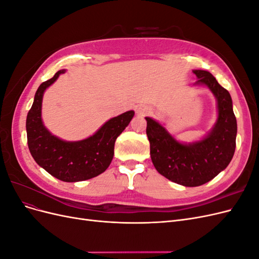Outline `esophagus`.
<instances>
[{
	"label": "esophagus",
	"mask_w": 259,
	"mask_h": 259,
	"mask_svg": "<svg viewBox=\"0 0 259 259\" xmlns=\"http://www.w3.org/2000/svg\"><path fill=\"white\" fill-rule=\"evenodd\" d=\"M151 112V109L147 107V106H140L137 108V113L139 114H143V115H146V114H149Z\"/></svg>",
	"instance_id": "esophagus-1"
}]
</instances>
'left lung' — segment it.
Masks as SVG:
<instances>
[{
	"label": "left lung",
	"mask_w": 259,
	"mask_h": 259,
	"mask_svg": "<svg viewBox=\"0 0 259 259\" xmlns=\"http://www.w3.org/2000/svg\"><path fill=\"white\" fill-rule=\"evenodd\" d=\"M198 81L211 92L217 103V120L207 134L192 143H180L161 123L146 116L147 136L155 169L185 187H198L229 165L236 150L237 119L229 92L205 70H193Z\"/></svg>",
	"instance_id": "left-lung-1"
}]
</instances>
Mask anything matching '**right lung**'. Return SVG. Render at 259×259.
Returning <instances> with one entry per match:
<instances>
[{
    "mask_svg": "<svg viewBox=\"0 0 259 259\" xmlns=\"http://www.w3.org/2000/svg\"><path fill=\"white\" fill-rule=\"evenodd\" d=\"M65 72V69L59 70L52 79L38 86L27 115L26 130L30 153L38 165L62 182L76 183L96 177L108 168L113 159L115 139L135 112L130 110L111 117L92 136L82 140L67 142L53 135L42 120L43 95Z\"/></svg>",
    "mask_w": 259,
    "mask_h": 259,
    "instance_id": "obj_1",
    "label": "right lung"
}]
</instances>
